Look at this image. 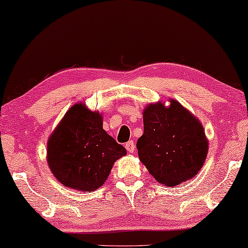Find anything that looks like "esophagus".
<instances>
[{
    "mask_svg": "<svg viewBox=\"0 0 248 248\" xmlns=\"http://www.w3.org/2000/svg\"><path fill=\"white\" fill-rule=\"evenodd\" d=\"M125 148H126V150L130 152V154H133L135 150V143L133 141H128L127 143L125 144Z\"/></svg>",
    "mask_w": 248,
    "mask_h": 248,
    "instance_id": "esophagus-1",
    "label": "esophagus"
}]
</instances>
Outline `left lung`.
Returning <instances> with one entry per match:
<instances>
[{
  "mask_svg": "<svg viewBox=\"0 0 248 248\" xmlns=\"http://www.w3.org/2000/svg\"><path fill=\"white\" fill-rule=\"evenodd\" d=\"M150 104L143 110L139 158L155 179L174 187L194 177L204 165L209 143L204 128L177 100Z\"/></svg>",
  "mask_w": 248,
  "mask_h": 248,
  "instance_id": "left-lung-1",
  "label": "left lung"
}]
</instances>
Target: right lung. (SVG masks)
Here are the masks:
<instances>
[{
    "label": "right lung",
    "mask_w": 248,
    "mask_h": 248,
    "mask_svg": "<svg viewBox=\"0 0 248 248\" xmlns=\"http://www.w3.org/2000/svg\"><path fill=\"white\" fill-rule=\"evenodd\" d=\"M126 155L103 128V116L84 104L66 111L47 142V164L64 186L93 192L106 182L114 162Z\"/></svg>",
    "instance_id": "obj_1"
}]
</instances>
